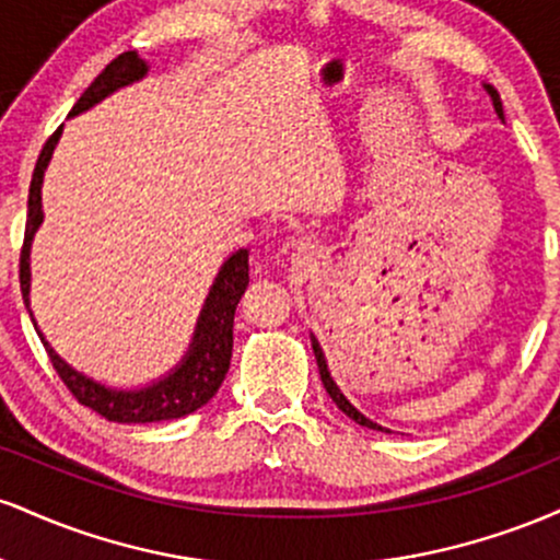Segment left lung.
Segmentation results:
<instances>
[{"instance_id": "obj_1", "label": "left lung", "mask_w": 560, "mask_h": 560, "mask_svg": "<svg viewBox=\"0 0 560 560\" xmlns=\"http://www.w3.org/2000/svg\"><path fill=\"white\" fill-rule=\"evenodd\" d=\"M485 89H487V94L492 96L494 113H498V118L503 120V118H505V115H503V102H500V94H498V89H494L492 83H487V81H485ZM311 345H313V352H316V363H318V371H320V382H324V387H326V392H329V397H331V400L337 402V408L342 410L345 416H350V419L355 421V423H361V427L378 429V432H392V429L382 427V423L371 421L369 416H363L361 410L355 408V405H352L350 400H347V397H345V392L337 387V382H334V376H331V371H329V363H326V355H324V350H320V345H318L316 334H311Z\"/></svg>"}]
</instances>
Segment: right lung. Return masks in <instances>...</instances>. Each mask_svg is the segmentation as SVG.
<instances>
[{"label": "right lung", "mask_w": 560, "mask_h": 560, "mask_svg": "<svg viewBox=\"0 0 560 560\" xmlns=\"http://www.w3.org/2000/svg\"><path fill=\"white\" fill-rule=\"evenodd\" d=\"M150 73V62L141 60L137 52H124L102 70L100 75L92 81V86L81 94V100L75 102L73 110L68 118L92 110L94 105H100L102 100L118 92V89L131 86L144 79ZM62 137V126L49 137L44 144L42 155L36 160L34 178H31V191H28V218H25V240L21 249V289L25 307L31 313V244L38 226L44 223V210H42V184L44 173H47L49 160L57 141ZM249 284V249L240 247L236 253H231L223 266L218 268V276L210 287L208 298H205L202 311H199L195 334H191L189 350L184 352V358L178 361L168 374L160 378H152L144 387H110L105 382H96V378L86 376L83 371L73 369L66 358H60L55 352V347L47 342L42 329H38L34 313V329L42 337L44 347L49 352V361H52L55 371L60 374L66 387L73 392L75 400L86 408L96 410L100 416H105L107 421L115 423H152V421H171L182 419V416L195 413L197 408H202L210 397L215 395L218 387L226 378L229 363H231V347H234V313L240 305L244 289Z\"/></svg>", "instance_id": "1"}]
</instances>
